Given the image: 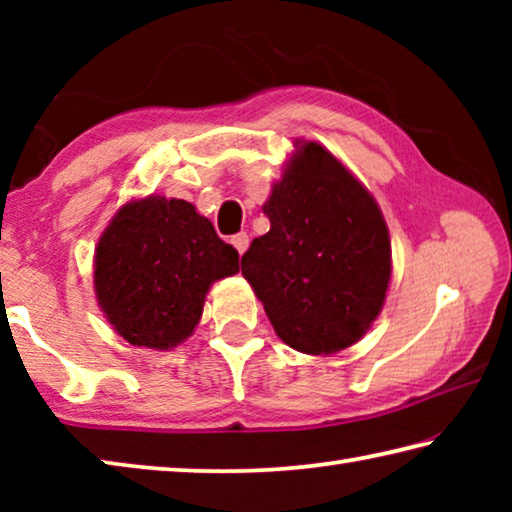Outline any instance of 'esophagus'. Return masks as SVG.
I'll use <instances>...</instances> for the list:
<instances>
[{
    "mask_svg": "<svg viewBox=\"0 0 512 512\" xmlns=\"http://www.w3.org/2000/svg\"><path fill=\"white\" fill-rule=\"evenodd\" d=\"M232 241V246H235L237 248V253L239 255H244L246 253V248H248V235H246V232H239V235H235V237H232L230 239Z\"/></svg>",
    "mask_w": 512,
    "mask_h": 512,
    "instance_id": "34e87169",
    "label": "esophagus"
}]
</instances>
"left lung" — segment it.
<instances>
[{
  "instance_id": "left-lung-1",
  "label": "left lung",
  "mask_w": 512,
  "mask_h": 512,
  "mask_svg": "<svg viewBox=\"0 0 512 512\" xmlns=\"http://www.w3.org/2000/svg\"><path fill=\"white\" fill-rule=\"evenodd\" d=\"M271 221L241 257L275 334L305 354L350 348L379 316L391 239L370 192L332 153L305 142L264 205Z\"/></svg>"
}]
</instances>
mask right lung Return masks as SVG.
<instances>
[{
    "label": "right lung",
    "mask_w": 512,
    "mask_h": 512,
    "mask_svg": "<svg viewBox=\"0 0 512 512\" xmlns=\"http://www.w3.org/2000/svg\"><path fill=\"white\" fill-rule=\"evenodd\" d=\"M239 271V253L180 198L126 203L94 253V291L131 345L169 350L192 336L212 282Z\"/></svg>",
    "instance_id": "add662e5"
}]
</instances>
